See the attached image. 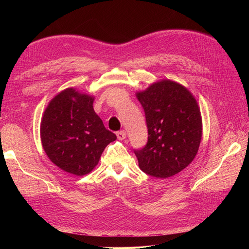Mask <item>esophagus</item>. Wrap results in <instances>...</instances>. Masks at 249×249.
Wrapping results in <instances>:
<instances>
[{
    "mask_svg": "<svg viewBox=\"0 0 249 249\" xmlns=\"http://www.w3.org/2000/svg\"><path fill=\"white\" fill-rule=\"evenodd\" d=\"M116 136L119 140H124L126 138V132L125 131H118L116 133Z\"/></svg>",
    "mask_w": 249,
    "mask_h": 249,
    "instance_id": "esophagus-1",
    "label": "esophagus"
}]
</instances>
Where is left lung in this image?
<instances>
[{
  "mask_svg": "<svg viewBox=\"0 0 249 249\" xmlns=\"http://www.w3.org/2000/svg\"><path fill=\"white\" fill-rule=\"evenodd\" d=\"M145 113L148 138L134 149L140 169L150 177L166 178L189 165L201 140L200 111L189 90L164 80L137 93Z\"/></svg>",
  "mask_w": 249,
  "mask_h": 249,
  "instance_id": "left-lung-1",
  "label": "left lung"
}]
</instances>
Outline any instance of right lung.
Wrapping results in <instances>:
<instances>
[{
  "label": "right lung",
  "mask_w": 249,
  "mask_h": 249,
  "mask_svg": "<svg viewBox=\"0 0 249 249\" xmlns=\"http://www.w3.org/2000/svg\"><path fill=\"white\" fill-rule=\"evenodd\" d=\"M93 97L63 90L44 111L40 137L44 152L59 168L74 176L91 171L116 135L105 127L93 110Z\"/></svg>",
  "instance_id": "1"
}]
</instances>
